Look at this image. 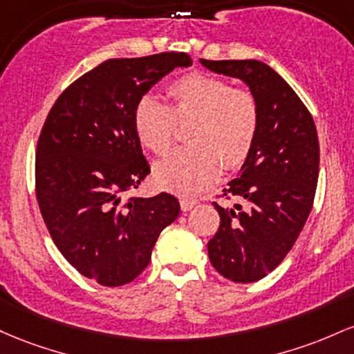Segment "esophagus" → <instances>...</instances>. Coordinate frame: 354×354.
I'll use <instances>...</instances> for the list:
<instances>
[{
	"label": "esophagus",
	"mask_w": 354,
	"mask_h": 354,
	"mask_svg": "<svg viewBox=\"0 0 354 354\" xmlns=\"http://www.w3.org/2000/svg\"><path fill=\"white\" fill-rule=\"evenodd\" d=\"M196 204H197L196 198H185V197L180 198V209L184 210V212H187V210L192 209Z\"/></svg>",
	"instance_id": "34e87169"
}]
</instances>
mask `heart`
<instances>
[{"label": "heart", "instance_id": "b5f03b06", "mask_svg": "<svg viewBox=\"0 0 354 354\" xmlns=\"http://www.w3.org/2000/svg\"><path fill=\"white\" fill-rule=\"evenodd\" d=\"M169 105L142 97L133 110L138 142L156 156L172 147L177 124L189 127L192 147L176 150L157 162L153 177L162 189L184 197L197 196L214 184L221 160L227 169L241 165L251 152L259 129V109L251 91L192 71L167 88Z\"/></svg>", "mask_w": 354, "mask_h": 354}]
</instances>
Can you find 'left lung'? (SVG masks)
Masks as SVG:
<instances>
[{
  "label": "left lung",
  "instance_id": "1",
  "mask_svg": "<svg viewBox=\"0 0 354 354\" xmlns=\"http://www.w3.org/2000/svg\"><path fill=\"white\" fill-rule=\"evenodd\" d=\"M214 73L239 78L259 109V129L239 177L224 197L245 204L222 207L209 259L234 283H254L274 271L292 245L315 202L319 142L311 113L283 77L257 59H201Z\"/></svg>",
  "mask_w": 354,
  "mask_h": 354
}]
</instances>
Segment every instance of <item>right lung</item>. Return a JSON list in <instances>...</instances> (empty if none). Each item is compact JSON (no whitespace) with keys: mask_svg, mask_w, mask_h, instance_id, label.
<instances>
[{"mask_svg":"<svg viewBox=\"0 0 354 354\" xmlns=\"http://www.w3.org/2000/svg\"><path fill=\"white\" fill-rule=\"evenodd\" d=\"M187 53L112 58L75 80L51 106L37 145L35 182L43 221L68 263L95 283H132L180 214L162 192L129 197L150 174L133 130L137 102Z\"/></svg>","mask_w":354,"mask_h":354,"instance_id":"obj_1","label":"right lung"}]
</instances>
